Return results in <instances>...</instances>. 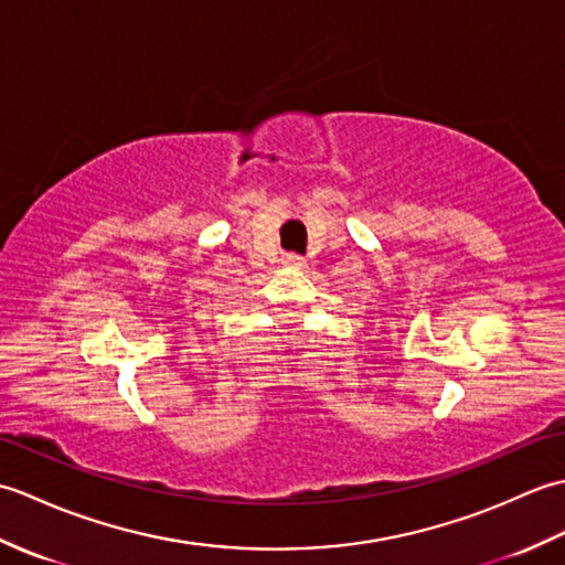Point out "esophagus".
<instances>
[{"label": "esophagus", "instance_id": "34e87169", "mask_svg": "<svg viewBox=\"0 0 565 565\" xmlns=\"http://www.w3.org/2000/svg\"><path fill=\"white\" fill-rule=\"evenodd\" d=\"M281 262L286 264V267H303L306 264V259L301 255H284Z\"/></svg>", "mask_w": 565, "mask_h": 565}]
</instances>
